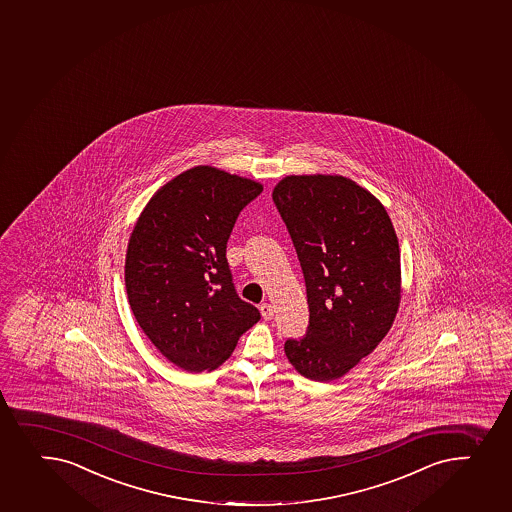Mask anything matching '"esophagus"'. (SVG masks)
<instances>
[{"mask_svg": "<svg viewBox=\"0 0 512 512\" xmlns=\"http://www.w3.org/2000/svg\"><path fill=\"white\" fill-rule=\"evenodd\" d=\"M260 312H262V317H264L265 321H270L274 317V307L267 304V302L260 306Z\"/></svg>", "mask_w": 512, "mask_h": 512, "instance_id": "34e87169", "label": "esophagus"}]
</instances>
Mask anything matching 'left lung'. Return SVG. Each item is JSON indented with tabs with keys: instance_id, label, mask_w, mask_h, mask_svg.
Returning a JSON list of instances; mask_svg holds the SVG:
<instances>
[{
	"instance_id": "1",
	"label": "left lung",
	"mask_w": 512,
	"mask_h": 512,
	"mask_svg": "<svg viewBox=\"0 0 512 512\" xmlns=\"http://www.w3.org/2000/svg\"><path fill=\"white\" fill-rule=\"evenodd\" d=\"M306 282L309 326L292 366L338 380L385 338L400 304V247L385 206L343 176H287L272 193Z\"/></svg>"
}]
</instances>
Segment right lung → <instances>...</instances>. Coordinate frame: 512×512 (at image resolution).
Here are the masks:
<instances>
[{"label": "right lung", "mask_w": 512, "mask_h": 512, "mask_svg": "<svg viewBox=\"0 0 512 512\" xmlns=\"http://www.w3.org/2000/svg\"><path fill=\"white\" fill-rule=\"evenodd\" d=\"M262 190L196 166L158 190L132 230L127 299L151 343L178 368H218L259 322V309L238 297L227 242L240 211Z\"/></svg>", "instance_id": "add662e5"}]
</instances>
